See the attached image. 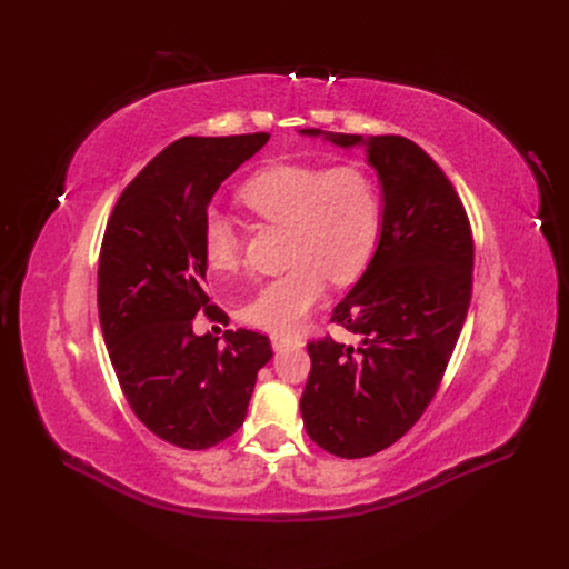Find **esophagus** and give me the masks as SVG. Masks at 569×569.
Instances as JSON below:
<instances>
[{"mask_svg":"<svg viewBox=\"0 0 569 569\" xmlns=\"http://www.w3.org/2000/svg\"><path fill=\"white\" fill-rule=\"evenodd\" d=\"M270 345H273L276 351L289 347V345H303L299 338H289V336H270Z\"/></svg>","mask_w":569,"mask_h":569,"instance_id":"esophagus-1","label":"esophagus"}]
</instances>
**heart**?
Instances as JSON below:
<instances>
[{
    "instance_id": "1",
    "label": "heart",
    "mask_w": 569,
    "mask_h": 569,
    "mask_svg": "<svg viewBox=\"0 0 569 569\" xmlns=\"http://www.w3.org/2000/svg\"><path fill=\"white\" fill-rule=\"evenodd\" d=\"M238 199L254 218L287 227L284 273L266 280L240 315L250 327L291 336L319 303L327 280L345 284L368 266L382 227V197L361 167L278 161L252 173ZM203 261L214 276L236 273L240 236L227 212L210 208L201 233Z\"/></svg>"
}]
</instances>
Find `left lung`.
<instances>
[{"instance_id":"obj_1","label":"left lung","mask_w":569,"mask_h":569,"mask_svg":"<svg viewBox=\"0 0 569 569\" xmlns=\"http://www.w3.org/2000/svg\"><path fill=\"white\" fill-rule=\"evenodd\" d=\"M301 133L366 148L382 189L375 254L331 317L361 340L310 342L301 396L310 440L333 456L363 458L400 440L440 387L470 306L472 233L456 189L410 139Z\"/></svg>"}]
</instances>
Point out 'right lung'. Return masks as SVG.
Listing matches in <instances>:
<instances>
[{"label": "right lung", "mask_w": 569, "mask_h": 569, "mask_svg": "<svg viewBox=\"0 0 569 569\" xmlns=\"http://www.w3.org/2000/svg\"><path fill=\"white\" fill-rule=\"evenodd\" d=\"M268 133L184 137L120 194L99 257V321L122 393L143 426L180 449L220 445L242 426L257 372L273 357L254 331L197 336L218 315L203 291L201 233L220 184Z\"/></svg>", "instance_id": "obj_1"}]
</instances>
